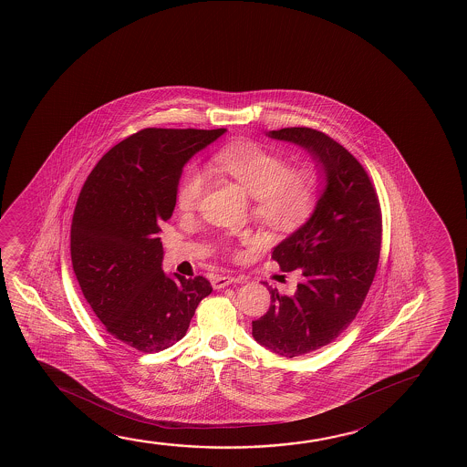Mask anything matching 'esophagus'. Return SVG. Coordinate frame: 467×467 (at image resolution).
<instances>
[{
	"label": "esophagus",
	"mask_w": 467,
	"mask_h": 467,
	"mask_svg": "<svg viewBox=\"0 0 467 467\" xmlns=\"http://www.w3.org/2000/svg\"><path fill=\"white\" fill-rule=\"evenodd\" d=\"M244 278L243 276H230V275H226V276H215L213 281H212V286L215 287V289H222L224 286H230V285H234V283H243Z\"/></svg>",
	"instance_id": "1"
}]
</instances>
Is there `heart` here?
<instances>
[{
	"label": "heart",
	"instance_id": "heart-1",
	"mask_svg": "<svg viewBox=\"0 0 467 467\" xmlns=\"http://www.w3.org/2000/svg\"><path fill=\"white\" fill-rule=\"evenodd\" d=\"M212 168L251 195L252 216L268 230H297L318 203L322 176L316 166L287 165L285 155L257 142L223 147L212 158ZM207 187V174L195 166H187L176 187V207L182 213H194Z\"/></svg>",
	"mask_w": 467,
	"mask_h": 467
}]
</instances>
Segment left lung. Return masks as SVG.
<instances>
[{
	"label": "left lung",
	"instance_id": "1",
	"mask_svg": "<svg viewBox=\"0 0 467 467\" xmlns=\"http://www.w3.org/2000/svg\"><path fill=\"white\" fill-rule=\"evenodd\" d=\"M268 136L310 151L327 180L309 222L273 249L281 270H296L301 283L293 295L268 287L270 309L252 322L257 343L297 358L335 341L366 301L380 259V202L364 166L325 132L285 128Z\"/></svg>",
	"mask_w": 467,
	"mask_h": 467
}]
</instances>
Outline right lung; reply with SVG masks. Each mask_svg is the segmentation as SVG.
Instances as JSON below:
<instances>
[{"label": "right lung", "mask_w": 467, "mask_h": 467, "mask_svg": "<svg viewBox=\"0 0 467 467\" xmlns=\"http://www.w3.org/2000/svg\"><path fill=\"white\" fill-rule=\"evenodd\" d=\"M224 130H139L108 150L80 189L72 268L108 333L137 351L178 343L212 293L203 276H166L158 233L176 207L182 166Z\"/></svg>", "instance_id": "right-lung-1"}]
</instances>
